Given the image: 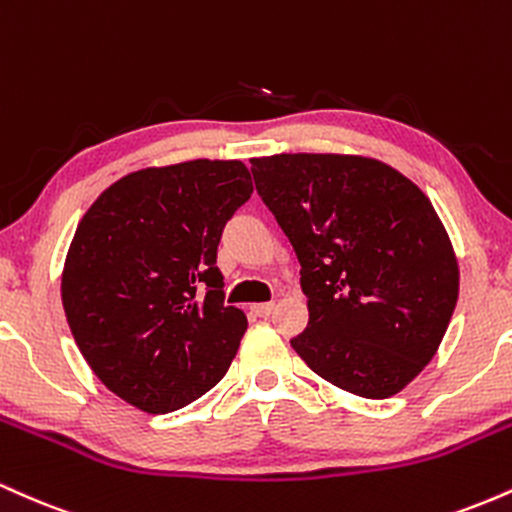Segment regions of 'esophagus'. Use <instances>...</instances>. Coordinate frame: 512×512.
<instances>
[{"mask_svg": "<svg viewBox=\"0 0 512 512\" xmlns=\"http://www.w3.org/2000/svg\"><path fill=\"white\" fill-rule=\"evenodd\" d=\"M272 310H274V303H255V305H250V313L257 315V317H269V315H272Z\"/></svg>", "mask_w": 512, "mask_h": 512, "instance_id": "1", "label": "esophagus"}]
</instances>
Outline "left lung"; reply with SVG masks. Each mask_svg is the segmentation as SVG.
Here are the masks:
<instances>
[{
	"label": "left lung",
	"instance_id": "8db88e82",
	"mask_svg": "<svg viewBox=\"0 0 512 512\" xmlns=\"http://www.w3.org/2000/svg\"><path fill=\"white\" fill-rule=\"evenodd\" d=\"M257 195L301 262L308 327L296 354L358 397L404 390L436 356L460 269L431 199L383 161L250 158Z\"/></svg>",
	"mask_w": 512,
	"mask_h": 512
}]
</instances>
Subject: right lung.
<instances>
[{
    "label": "right lung",
    "instance_id": "add662e5",
    "mask_svg": "<svg viewBox=\"0 0 512 512\" xmlns=\"http://www.w3.org/2000/svg\"><path fill=\"white\" fill-rule=\"evenodd\" d=\"M250 195L243 163L197 158L125 175L76 226L62 272L69 330L132 407L175 411L226 375L248 320L223 303L216 248Z\"/></svg>",
    "mask_w": 512,
    "mask_h": 512
}]
</instances>
